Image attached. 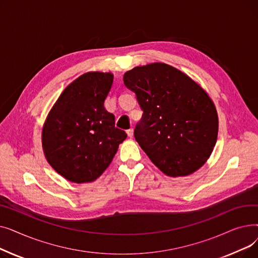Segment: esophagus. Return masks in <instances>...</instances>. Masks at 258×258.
Masks as SVG:
<instances>
[{"label":"esophagus","instance_id":"obj_1","mask_svg":"<svg viewBox=\"0 0 258 258\" xmlns=\"http://www.w3.org/2000/svg\"><path fill=\"white\" fill-rule=\"evenodd\" d=\"M126 134H127V136H128V137H131V138H132V137H133V135H134V130H133V128L127 130V131H126Z\"/></svg>","mask_w":258,"mask_h":258}]
</instances>
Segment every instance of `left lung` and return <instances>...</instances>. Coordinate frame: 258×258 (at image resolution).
I'll use <instances>...</instances> for the list:
<instances>
[{
  "label": "left lung",
  "instance_id": "left-lung-1",
  "mask_svg": "<svg viewBox=\"0 0 258 258\" xmlns=\"http://www.w3.org/2000/svg\"><path fill=\"white\" fill-rule=\"evenodd\" d=\"M143 111L134 136L153 163L169 177H184L205 164L218 139L213 101L175 68L154 62L123 76Z\"/></svg>",
  "mask_w": 258,
  "mask_h": 258
}]
</instances>
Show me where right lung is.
I'll list each match as a JSON object with an SVG mask.
<instances>
[{"label":"right lung","instance_id":"obj_1","mask_svg":"<svg viewBox=\"0 0 258 258\" xmlns=\"http://www.w3.org/2000/svg\"><path fill=\"white\" fill-rule=\"evenodd\" d=\"M112 73L88 72L68 86L45 121L42 143L53 169L74 183L93 182L111 164L127 135L104 107Z\"/></svg>","mask_w":258,"mask_h":258}]
</instances>
